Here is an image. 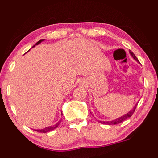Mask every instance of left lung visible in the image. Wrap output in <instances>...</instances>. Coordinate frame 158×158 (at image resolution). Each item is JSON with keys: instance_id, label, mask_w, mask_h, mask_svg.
I'll list each match as a JSON object with an SVG mask.
<instances>
[{"instance_id": "obj_1", "label": "left lung", "mask_w": 158, "mask_h": 158, "mask_svg": "<svg viewBox=\"0 0 158 158\" xmlns=\"http://www.w3.org/2000/svg\"><path fill=\"white\" fill-rule=\"evenodd\" d=\"M129 54H130L131 56L132 57V58L134 59L135 60H136L137 62L138 63V64H140V62H139V61H138V59L137 58L136 56H135V54L133 53L131 51H130V50H129ZM138 102H137V103H136V104H135V106L134 107H133V109H131V111L128 112L127 114H123V115L119 117V118H117V119H114V120H110V121H101V120H98V121H99L100 123H103V124H106V125H115V124L120 123H121V122L124 121V120H125L126 119H127V118H130V117L132 115L133 113H134V112H135V109H136V106H137V105H138ZM91 114H92V113H91Z\"/></svg>"}]
</instances>
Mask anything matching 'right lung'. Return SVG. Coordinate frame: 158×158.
<instances>
[{
  "label": "right lung",
  "mask_w": 158,
  "mask_h": 158,
  "mask_svg": "<svg viewBox=\"0 0 158 158\" xmlns=\"http://www.w3.org/2000/svg\"><path fill=\"white\" fill-rule=\"evenodd\" d=\"M44 40H44V39H43V40H38V41L37 42L36 44H35V45L33 46L32 47H31V48L35 47V46H36V45H38L39 44H40V43L44 41ZM61 115H63V113H62V112H61ZM60 121H61V120H59V121L57 122V123H55V125H53V126H50V127H47L44 128V129H35V131H38V132H43V133H46V132H48V131H52V130H54V129H56V128H57V127H58L59 124H60Z\"/></svg>",
  "instance_id": "right-lung-1"
}]
</instances>
